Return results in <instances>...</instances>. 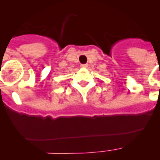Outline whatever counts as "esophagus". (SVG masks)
<instances>
[{
	"label": "esophagus",
	"instance_id": "esophagus-1",
	"mask_svg": "<svg viewBox=\"0 0 160 160\" xmlns=\"http://www.w3.org/2000/svg\"><path fill=\"white\" fill-rule=\"evenodd\" d=\"M82 68H87L88 66V64H84V65H82Z\"/></svg>",
	"mask_w": 160,
	"mask_h": 160
}]
</instances>
